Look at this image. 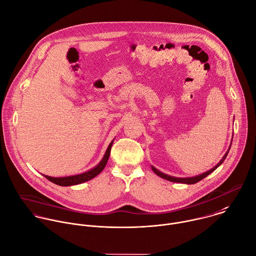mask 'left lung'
<instances>
[{"label": "left lung", "mask_w": 256, "mask_h": 256, "mask_svg": "<svg viewBox=\"0 0 256 256\" xmlns=\"http://www.w3.org/2000/svg\"><path fill=\"white\" fill-rule=\"evenodd\" d=\"M230 148H232V144H230V146L228 152H226V154L224 156V158L220 160V162L214 168H212V170H208V172H204V174H202L196 176H192V178H176V176H168V174H166L160 172L158 170H156V168L154 166H152V172H154L156 174H158L160 178H164V180H170V182H180V184H196V182H198L200 180H204L206 176H208V174H210L212 172H214V170L224 162V160L226 158V156H228V152H230Z\"/></svg>", "instance_id": "left-lung-1"}]
</instances>
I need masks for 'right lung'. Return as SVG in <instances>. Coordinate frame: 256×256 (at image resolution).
<instances>
[{"label": "right lung", "instance_id": "add662e5", "mask_svg": "<svg viewBox=\"0 0 256 256\" xmlns=\"http://www.w3.org/2000/svg\"><path fill=\"white\" fill-rule=\"evenodd\" d=\"M114 140L108 144V146L106 150V154H104V158H102V160L98 162V164L94 168H92V170H90L86 172L80 174H74V176H62V178H52V176H44L46 178H48L50 182H54V184H58L60 186H76V184H80L90 180L92 178H94L98 174H100L102 172V170L104 168V166L108 160L110 154V148H112Z\"/></svg>", "mask_w": 256, "mask_h": 256}]
</instances>
